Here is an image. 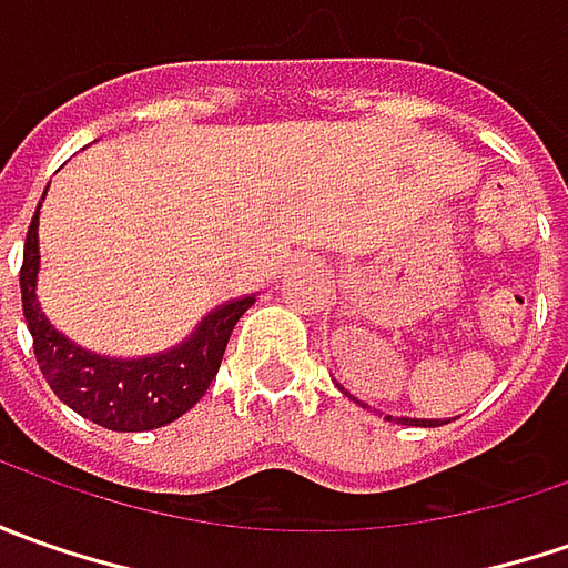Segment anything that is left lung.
Returning <instances> with one entry per match:
<instances>
[{
  "mask_svg": "<svg viewBox=\"0 0 568 568\" xmlns=\"http://www.w3.org/2000/svg\"><path fill=\"white\" fill-rule=\"evenodd\" d=\"M385 420H392V414H385ZM395 420H398V424H404V426H443V424H448V420H417V417H414V420H410V417H395Z\"/></svg>",
  "mask_w": 568,
  "mask_h": 568,
  "instance_id": "obj_1",
  "label": "left lung"
}]
</instances>
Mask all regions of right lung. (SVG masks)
Instances as JSON below:
<instances>
[{"mask_svg":"<svg viewBox=\"0 0 568 568\" xmlns=\"http://www.w3.org/2000/svg\"><path fill=\"white\" fill-rule=\"evenodd\" d=\"M47 199V195H43ZM40 205L33 214L28 240H24V265H21V303L24 322L33 338V354L43 379L50 382L59 402H65L84 420L116 429V433H142L173 424L207 392L217 366L224 361L230 332L240 316L255 303V296H236L214 306L195 332L180 344L144 354V357H110L81 347L62 335L50 318L43 316L37 300V274H40Z\"/></svg>","mask_w":568,"mask_h":568,"instance_id":"obj_1","label":"right lung"}]
</instances>
